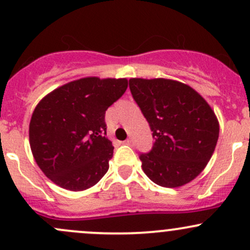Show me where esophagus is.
<instances>
[{
  "label": "esophagus",
  "instance_id": "esophagus-1",
  "mask_svg": "<svg viewBox=\"0 0 250 250\" xmlns=\"http://www.w3.org/2000/svg\"><path fill=\"white\" fill-rule=\"evenodd\" d=\"M125 144H127V145H132V144H133V139H127V140H125Z\"/></svg>",
  "mask_w": 250,
  "mask_h": 250
}]
</instances>
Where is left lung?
I'll list each match as a JSON object with an SVG mask.
<instances>
[{
    "mask_svg": "<svg viewBox=\"0 0 250 250\" xmlns=\"http://www.w3.org/2000/svg\"><path fill=\"white\" fill-rule=\"evenodd\" d=\"M154 144L140 160L156 185L177 188L193 181L213 154L219 123L208 103L190 86L170 79L129 80Z\"/></svg>",
    "mask_w": 250,
    "mask_h": 250,
    "instance_id": "8db88e82",
    "label": "left lung"
}]
</instances>
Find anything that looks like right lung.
I'll return each mask as SVG.
<instances>
[{
    "label": "right lung",
    "mask_w": 250,
    "mask_h": 250,
    "mask_svg": "<svg viewBox=\"0 0 250 250\" xmlns=\"http://www.w3.org/2000/svg\"><path fill=\"white\" fill-rule=\"evenodd\" d=\"M127 87V79L88 77L65 83L39 102L31 117L30 146L55 185L85 190L106 173L114 146L105 136V111Z\"/></svg>",
    "instance_id": "add662e5"
}]
</instances>
